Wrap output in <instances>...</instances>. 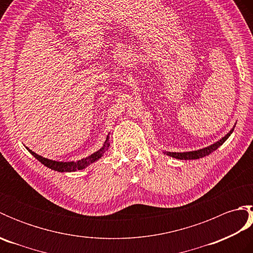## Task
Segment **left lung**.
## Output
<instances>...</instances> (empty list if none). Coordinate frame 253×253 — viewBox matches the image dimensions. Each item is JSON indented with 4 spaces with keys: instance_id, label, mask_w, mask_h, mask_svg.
Listing matches in <instances>:
<instances>
[{
    "instance_id": "obj_1",
    "label": "left lung",
    "mask_w": 253,
    "mask_h": 253,
    "mask_svg": "<svg viewBox=\"0 0 253 253\" xmlns=\"http://www.w3.org/2000/svg\"><path fill=\"white\" fill-rule=\"evenodd\" d=\"M235 128V127H234ZM234 128L232 130H230L226 136L223 137L221 140H218L217 142L211 144L210 147L207 148H203L200 150H197V151H190V152H166V154L169 155L171 158H175V159H179V160H197V159H201L203 157H206V155L211 154L213 151H215V150L219 147L222 146V144L226 141V139L230 136V133L234 131Z\"/></svg>"
}]
</instances>
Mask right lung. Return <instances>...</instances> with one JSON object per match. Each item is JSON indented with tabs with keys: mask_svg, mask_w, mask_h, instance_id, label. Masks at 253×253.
Here are the masks:
<instances>
[{
	"mask_svg": "<svg viewBox=\"0 0 253 253\" xmlns=\"http://www.w3.org/2000/svg\"><path fill=\"white\" fill-rule=\"evenodd\" d=\"M109 146H110V141H109V136H107L106 140L104 142V146L102 147L99 150V151H96L93 154L89 155L88 158L79 160V161H77V162H56V161H52V160H49V159H45L43 157H40V155H38L37 153L32 152L31 150L28 149V148H27V150H28V151L32 155H34V157L38 161H40L42 164L45 165L46 168L57 170V171H75V170H79V169H83L84 168H87L88 165L95 162L96 160H99L102 157V155H103V153L105 152V150L109 148Z\"/></svg>",
	"mask_w": 253,
	"mask_h": 253,
	"instance_id": "1",
	"label": "right lung"
}]
</instances>
